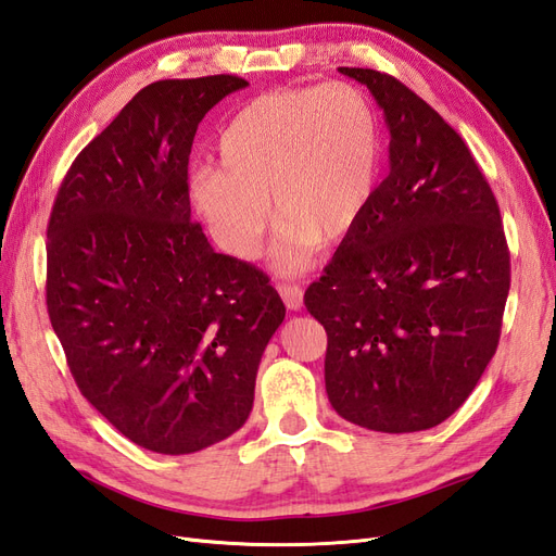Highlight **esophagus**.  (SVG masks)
Returning <instances> with one entry per match:
<instances>
[{"mask_svg": "<svg viewBox=\"0 0 556 556\" xmlns=\"http://www.w3.org/2000/svg\"><path fill=\"white\" fill-rule=\"evenodd\" d=\"M278 292L285 301V306H288L290 311H299L301 306H304V292H301L299 285H278Z\"/></svg>", "mask_w": 556, "mask_h": 556, "instance_id": "1", "label": "esophagus"}]
</instances>
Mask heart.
Returning <instances> with one entry per match:
<instances>
[{
  "mask_svg": "<svg viewBox=\"0 0 556 556\" xmlns=\"http://www.w3.org/2000/svg\"><path fill=\"white\" fill-rule=\"evenodd\" d=\"M380 123L364 90L350 83L276 90L252 99L220 139V164L190 174L194 213L231 257L255 260L280 220L274 266L306 271L319 237L357 227L380 176Z\"/></svg>",
  "mask_w": 556,
  "mask_h": 556,
  "instance_id": "heart-1",
  "label": "heart"
}]
</instances>
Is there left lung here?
Instances as JSON below:
<instances>
[{
	"label": "left lung",
	"mask_w": 556,
	"mask_h": 556,
	"mask_svg": "<svg viewBox=\"0 0 556 556\" xmlns=\"http://www.w3.org/2000/svg\"><path fill=\"white\" fill-rule=\"evenodd\" d=\"M390 129V176L306 290L327 331L331 408L384 433L441 425L494 357L510 252L490 182L425 99L390 74L339 66Z\"/></svg>",
	"instance_id": "left-lung-1"
}]
</instances>
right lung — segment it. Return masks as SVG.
<instances>
[{
  "label": "right lung",
  "instance_id": "right-lung-1",
  "mask_svg": "<svg viewBox=\"0 0 556 556\" xmlns=\"http://www.w3.org/2000/svg\"><path fill=\"white\" fill-rule=\"evenodd\" d=\"M239 76L150 83L66 172L48 220V317L80 394L125 439L190 454L239 431L285 319L248 262L190 217L199 123Z\"/></svg>",
  "mask_w": 556,
  "mask_h": 556
}]
</instances>
